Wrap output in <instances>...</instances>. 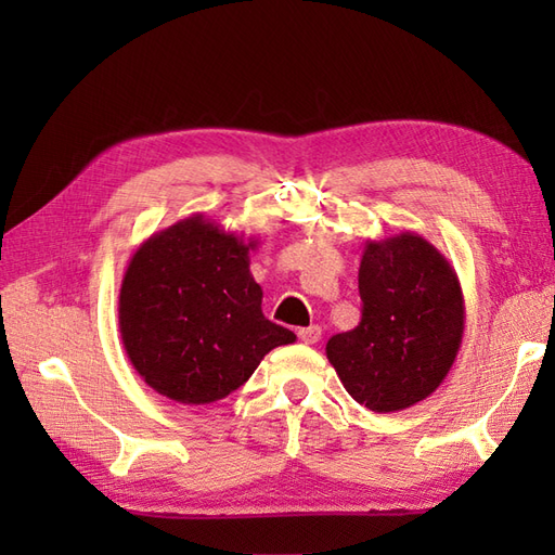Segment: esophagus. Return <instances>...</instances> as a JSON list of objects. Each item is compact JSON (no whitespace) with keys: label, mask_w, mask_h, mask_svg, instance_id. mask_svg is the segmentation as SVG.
<instances>
[{"label":"esophagus","mask_w":555,"mask_h":555,"mask_svg":"<svg viewBox=\"0 0 555 555\" xmlns=\"http://www.w3.org/2000/svg\"><path fill=\"white\" fill-rule=\"evenodd\" d=\"M298 338H300V343H306V345H314V343L322 340V328H319L317 324H312V326H306V328H298Z\"/></svg>","instance_id":"34e87169"}]
</instances>
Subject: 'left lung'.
<instances>
[{"label": "left lung", "mask_w": 555, "mask_h": 555, "mask_svg": "<svg viewBox=\"0 0 555 555\" xmlns=\"http://www.w3.org/2000/svg\"><path fill=\"white\" fill-rule=\"evenodd\" d=\"M357 328L326 343L347 393L373 412H398L444 382L461 349L465 304L442 251L412 231L365 241Z\"/></svg>", "instance_id": "left-lung-1"}]
</instances>
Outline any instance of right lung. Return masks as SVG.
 <instances>
[{
	"instance_id": "obj_1",
	"label": "right lung",
	"mask_w": 555,
	"mask_h": 555,
	"mask_svg": "<svg viewBox=\"0 0 555 555\" xmlns=\"http://www.w3.org/2000/svg\"><path fill=\"white\" fill-rule=\"evenodd\" d=\"M255 247L196 212L133 251L117 317L131 365L157 393L210 405L241 389L268 351L296 340L261 312Z\"/></svg>"
}]
</instances>
